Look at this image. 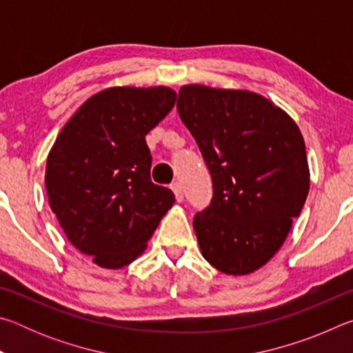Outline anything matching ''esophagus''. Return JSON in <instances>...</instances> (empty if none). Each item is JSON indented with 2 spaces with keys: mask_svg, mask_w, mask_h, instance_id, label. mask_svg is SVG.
<instances>
[{
  "mask_svg": "<svg viewBox=\"0 0 353 353\" xmlns=\"http://www.w3.org/2000/svg\"><path fill=\"white\" fill-rule=\"evenodd\" d=\"M171 190L174 191L176 201H177V202H182V201H183V188H182L181 182H172V183H171Z\"/></svg>",
  "mask_w": 353,
  "mask_h": 353,
  "instance_id": "obj_1",
  "label": "esophagus"
}]
</instances>
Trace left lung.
Instances as JSON below:
<instances>
[{
    "instance_id": "8db88e82",
    "label": "left lung",
    "mask_w": 353,
    "mask_h": 353,
    "mask_svg": "<svg viewBox=\"0 0 353 353\" xmlns=\"http://www.w3.org/2000/svg\"><path fill=\"white\" fill-rule=\"evenodd\" d=\"M177 112L213 183L194 214L204 259L229 276L270 261L301 214L310 190L305 143L291 117L248 90L183 85Z\"/></svg>"
}]
</instances>
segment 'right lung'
<instances>
[{"label": "right lung", "instance_id": "1", "mask_svg": "<svg viewBox=\"0 0 353 353\" xmlns=\"http://www.w3.org/2000/svg\"><path fill=\"white\" fill-rule=\"evenodd\" d=\"M174 104L168 87L107 88L77 109L48 155L51 210L68 241L101 268L132 263L174 204V193L151 181L145 140Z\"/></svg>", "mask_w": 353, "mask_h": 353}]
</instances>
